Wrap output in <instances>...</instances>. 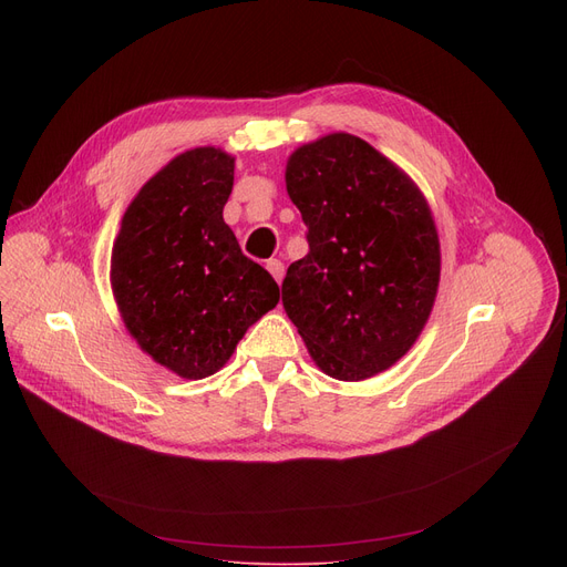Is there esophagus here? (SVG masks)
<instances>
[{"label":"esophagus","instance_id":"34e87169","mask_svg":"<svg viewBox=\"0 0 567 567\" xmlns=\"http://www.w3.org/2000/svg\"><path fill=\"white\" fill-rule=\"evenodd\" d=\"M266 271L271 274V276L276 278V282L280 285L282 278H285V264H282L280 259H268V261H266Z\"/></svg>","mask_w":567,"mask_h":567}]
</instances>
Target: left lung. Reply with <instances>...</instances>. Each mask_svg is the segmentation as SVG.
<instances>
[{
    "mask_svg": "<svg viewBox=\"0 0 567 567\" xmlns=\"http://www.w3.org/2000/svg\"><path fill=\"white\" fill-rule=\"evenodd\" d=\"M285 182L310 246L287 268V317L329 377L363 381L389 370L419 340L436 299L441 250L427 199L349 133L296 148Z\"/></svg>",
    "mask_w": 567,
    "mask_h": 567,
    "instance_id": "obj_1",
    "label": "left lung"
}]
</instances>
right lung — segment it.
Segmentation results:
<instances>
[{"label":"right lung","mask_w":567,"mask_h":567,"mask_svg":"<svg viewBox=\"0 0 567 567\" xmlns=\"http://www.w3.org/2000/svg\"><path fill=\"white\" fill-rule=\"evenodd\" d=\"M231 186L234 158L220 148L178 154L140 188L112 246L110 282L128 333L184 379L218 372L280 301L278 282L223 220Z\"/></svg>","instance_id":"add662e5"}]
</instances>
